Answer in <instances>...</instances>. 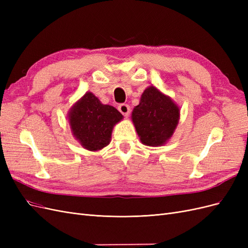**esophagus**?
<instances>
[{
    "instance_id": "esophagus-1",
    "label": "esophagus",
    "mask_w": 248,
    "mask_h": 248,
    "mask_svg": "<svg viewBox=\"0 0 248 248\" xmlns=\"http://www.w3.org/2000/svg\"><path fill=\"white\" fill-rule=\"evenodd\" d=\"M118 109L124 116H128L129 112H130V107L128 106V104H126V103L120 104V106L118 107Z\"/></svg>"
}]
</instances>
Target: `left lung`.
Returning <instances> with one entry per match:
<instances>
[{"instance_id": "obj_1", "label": "left lung", "mask_w": 248, "mask_h": 248, "mask_svg": "<svg viewBox=\"0 0 248 248\" xmlns=\"http://www.w3.org/2000/svg\"><path fill=\"white\" fill-rule=\"evenodd\" d=\"M179 108L155 87L147 88L139 106L133 108L132 121L144 145L160 146L172 136L179 121Z\"/></svg>"}]
</instances>
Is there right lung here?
<instances>
[{"label":"right lung","mask_w":248,"mask_h":248,"mask_svg":"<svg viewBox=\"0 0 248 248\" xmlns=\"http://www.w3.org/2000/svg\"><path fill=\"white\" fill-rule=\"evenodd\" d=\"M121 112L111 106L102 104L91 92L86 93L69 112V123L73 136L90 151L107 147L114 125L121 121Z\"/></svg>","instance_id":"add662e5"}]
</instances>
